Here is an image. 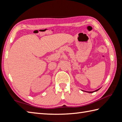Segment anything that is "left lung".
<instances>
[{
  "label": "left lung",
  "instance_id": "obj_1",
  "mask_svg": "<svg viewBox=\"0 0 122 122\" xmlns=\"http://www.w3.org/2000/svg\"><path fill=\"white\" fill-rule=\"evenodd\" d=\"M100 90V89H97V90H95V91H91V92H87V91H85V92H88V93H93V92H96V91H97L98 90Z\"/></svg>",
  "mask_w": 122,
  "mask_h": 122
}]
</instances>
